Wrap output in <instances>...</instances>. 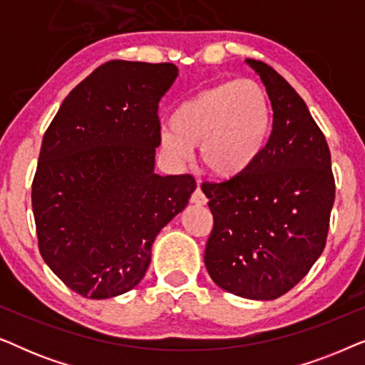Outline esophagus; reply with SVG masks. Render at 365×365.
Listing matches in <instances>:
<instances>
[{"label":"esophagus","mask_w":365,"mask_h":365,"mask_svg":"<svg viewBox=\"0 0 365 365\" xmlns=\"http://www.w3.org/2000/svg\"><path fill=\"white\" fill-rule=\"evenodd\" d=\"M191 202H192V204H196V206H204V204L207 202V199H206V196H204V192L201 191V187H197L196 191L192 192V196H191Z\"/></svg>","instance_id":"esophagus-1"}]
</instances>
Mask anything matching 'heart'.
Here are the masks:
<instances>
[{
  "label": "heart",
  "mask_w": 365,
  "mask_h": 365,
  "mask_svg": "<svg viewBox=\"0 0 365 365\" xmlns=\"http://www.w3.org/2000/svg\"><path fill=\"white\" fill-rule=\"evenodd\" d=\"M163 126L159 144L174 163H186L194 148L209 176L234 182L251 174L269 146L274 109L266 88L251 79H229L187 98Z\"/></svg>",
  "instance_id": "1"
}]
</instances>
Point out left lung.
<instances>
[{"label":"left lung","instance_id":"left-lung-1","mask_svg":"<svg viewBox=\"0 0 365 365\" xmlns=\"http://www.w3.org/2000/svg\"><path fill=\"white\" fill-rule=\"evenodd\" d=\"M272 101V136L256 169L202 184L214 227L204 262L224 291L272 301L296 286L324 251L336 196L326 138L291 84L246 59Z\"/></svg>","mask_w":365,"mask_h":365}]
</instances>
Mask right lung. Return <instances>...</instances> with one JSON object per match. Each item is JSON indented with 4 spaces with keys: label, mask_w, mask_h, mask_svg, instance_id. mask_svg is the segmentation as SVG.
<instances>
[{
    "label": "right lung",
    "mask_w": 365,
    "mask_h": 365,
    "mask_svg": "<svg viewBox=\"0 0 365 365\" xmlns=\"http://www.w3.org/2000/svg\"><path fill=\"white\" fill-rule=\"evenodd\" d=\"M171 63L109 61L64 99L43 138L31 187L39 252L89 299L136 287L159 231L187 206L196 181L159 176L158 106Z\"/></svg>",
    "instance_id": "obj_1"
}]
</instances>
